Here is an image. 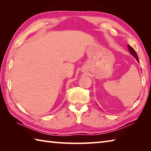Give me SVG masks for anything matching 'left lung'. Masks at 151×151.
Instances as JSON below:
<instances>
[{
    "mask_svg": "<svg viewBox=\"0 0 151 151\" xmlns=\"http://www.w3.org/2000/svg\"><path fill=\"white\" fill-rule=\"evenodd\" d=\"M128 48H129V52H131V54L132 55H133L134 57L135 58H136V59L137 60V61H139V58H138V56H137V52H135V50H134V48H132V47H131L130 45H128Z\"/></svg>",
    "mask_w": 151,
    "mask_h": 151,
    "instance_id": "1",
    "label": "left lung"
}]
</instances>
